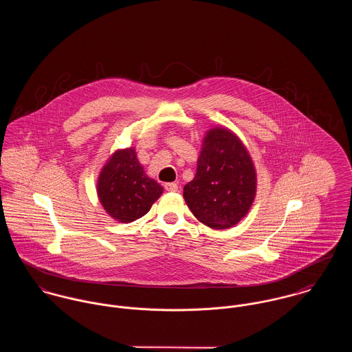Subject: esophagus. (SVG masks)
Wrapping results in <instances>:
<instances>
[{"instance_id": "esophagus-1", "label": "esophagus", "mask_w": 352, "mask_h": 352, "mask_svg": "<svg viewBox=\"0 0 352 352\" xmlns=\"http://www.w3.org/2000/svg\"><path fill=\"white\" fill-rule=\"evenodd\" d=\"M177 188H179L177 183H166V184H165V190L169 191V192H176Z\"/></svg>"}]
</instances>
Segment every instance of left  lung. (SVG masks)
<instances>
[{
    "instance_id": "8db88e82",
    "label": "left lung",
    "mask_w": 352,
    "mask_h": 352,
    "mask_svg": "<svg viewBox=\"0 0 352 352\" xmlns=\"http://www.w3.org/2000/svg\"><path fill=\"white\" fill-rule=\"evenodd\" d=\"M183 195L198 221L212 229H228L245 217L256 195V172L251 155L230 130L207 131L195 177Z\"/></svg>"
}]
</instances>
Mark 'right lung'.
Returning a JSON list of instances; mask_svg holds the SVG:
<instances>
[{
  "label": "right lung",
  "instance_id": "1",
  "mask_svg": "<svg viewBox=\"0 0 352 352\" xmlns=\"http://www.w3.org/2000/svg\"><path fill=\"white\" fill-rule=\"evenodd\" d=\"M162 194V187L146 176L135 151H118L101 169L98 195L104 210L123 223L144 217Z\"/></svg>",
  "mask_w": 352,
  "mask_h": 352
}]
</instances>
